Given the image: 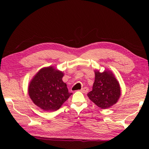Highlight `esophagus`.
<instances>
[{"mask_svg":"<svg viewBox=\"0 0 149 149\" xmlns=\"http://www.w3.org/2000/svg\"><path fill=\"white\" fill-rule=\"evenodd\" d=\"M81 92H83V93H86L88 91V88L87 87H84L81 90Z\"/></svg>","mask_w":149,"mask_h":149,"instance_id":"obj_1","label":"esophagus"}]
</instances>
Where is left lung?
Masks as SVG:
<instances>
[{"label": "left lung", "mask_w": 149, "mask_h": 149, "mask_svg": "<svg viewBox=\"0 0 149 149\" xmlns=\"http://www.w3.org/2000/svg\"><path fill=\"white\" fill-rule=\"evenodd\" d=\"M95 82L92 91L88 93L89 99L102 109L115 104L120 97V86L115 75L109 70H95Z\"/></svg>", "instance_id": "obj_1"}]
</instances>
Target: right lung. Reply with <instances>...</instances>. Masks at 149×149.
Wrapping results in <instances>:
<instances>
[{"mask_svg":"<svg viewBox=\"0 0 149 149\" xmlns=\"http://www.w3.org/2000/svg\"><path fill=\"white\" fill-rule=\"evenodd\" d=\"M63 72L53 66L43 68L31 81L28 93L34 104L45 111H54L72 94L63 81Z\"/></svg>","mask_w":149,"mask_h":149,"instance_id":"1","label":"right lung"}]
</instances>
